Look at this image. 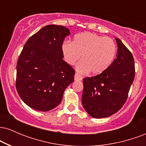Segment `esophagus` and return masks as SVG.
<instances>
[{"label":"esophagus","instance_id":"esophagus-1","mask_svg":"<svg viewBox=\"0 0 146 146\" xmlns=\"http://www.w3.org/2000/svg\"><path fill=\"white\" fill-rule=\"evenodd\" d=\"M82 80V77L80 75H79L78 73H75V80H76V81H80V80Z\"/></svg>","mask_w":146,"mask_h":146}]
</instances>
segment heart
<instances>
[{
  "mask_svg": "<svg viewBox=\"0 0 146 146\" xmlns=\"http://www.w3.org/2000/svg\"><path fill=\"white\" fill-rule=\"evenodd\" d=\"M61 49L65 62L70 65L75 64L82 56L77 70L84 74L105 72L112 65L117 53L113 39L91 32L75 35L73 42L64 41Z\"/></svg>",
  "mask_w": 146,
  "mask_h": 146,
  "instance_id": "obj_1",
  "label": "heart"
}]
</instances>
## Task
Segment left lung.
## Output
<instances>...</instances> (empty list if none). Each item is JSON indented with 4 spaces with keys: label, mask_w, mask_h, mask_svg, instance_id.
I'll return each instance as SVG.
<instances>
[{
    "label": "left lung",
    "mask_w": 146,
    "mask_h": 146,
    "mask_svg": "<svg viewBox=\"0 0 146 146\" xmlns=\"http://www.w3.org/2000/svg\"><path fill=\"white\" fill-rule=\"evenodd\" d=\"M117 58L101 74L83 80L82 105L88 115L104 118L116 113L128 96L135 75V61L131 52L115 38Z\"/></svg>",
    "instance_id": "8db88e82"
}]
</instances>
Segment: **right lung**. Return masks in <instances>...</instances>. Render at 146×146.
Masks as SVG:
<instances>
[{
    "label": "right lung",
    "instance_id": "1",
    "mask_svg": "<svg viewBox=\"0 0 146 146\" xmlns=\"http://www.w3.org/2000/svg\"><path fill=\"white\" fill-rule=\"evenodd\" d=\"M69 34L65 27L46 25L25 44L16 65V87L20 98L33 109L56 108L74 81V69L63 60L61 49Z\"/></svg>",
    "mask_w": 146,
    "mask_h": 146
}]
</instances>
